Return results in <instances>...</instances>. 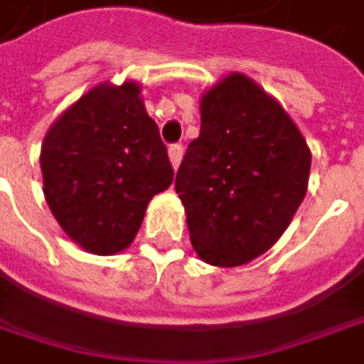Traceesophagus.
I'll return each instance as SVG.
<instances>
[{
  "label": "esophagus",
  "mask_w": 364,
  "mask_h": 364,
  "mask_svg": "<svg viewBox=\"0 0 364 364\" xmlns=\"http://www.w3.org/2000/svg\"><path fill=\"white\" fill-rule=\"evenodd\" d=\"M182 154H184V148H182L180 144H171V146H169V161H171V165H173V167H178V165H180Z\"/></svg>",
  "instance_id": "34e87169"
}]
</instances>
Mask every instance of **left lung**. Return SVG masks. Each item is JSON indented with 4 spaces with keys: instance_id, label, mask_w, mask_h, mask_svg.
I'll return each instance as SVG.
<instances>
[{
    "instance_id": "1",
    "label": "left lung",
    "mask_w": 364,
    "mask_h": 364,
    "mask_svg": "<svg viewBox=\"0 0 364 364\" xmlns=\"http://www.w3.org/2000/svg\"><path fill=\"white\" fill-rule=\"evenodd\" d=\"M306 141L255 81L234 73L201 98V130L176 173L197 255L242 266L266 253L304 199Z\"/></svg>"
}]
</instances>
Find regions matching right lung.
<instances>
[{
	"label": "right lung",
	"mask_w": 364,
	"mask_h": 364,
	"mask_svg": "<svg viewBox=\"0 0 364 364\" xmlns=\"http://www.w3.org/2000/svg\"><path fill=\"white\" fill-rule=\"evenodd\" d=\"M139 92L132 81L90 90L42 144L47 203L62 230L96 255L124 251L150 199L173 180L167 148Z\"/></svg>",
	"instance_id": "add662e5"
}]
</instances>
